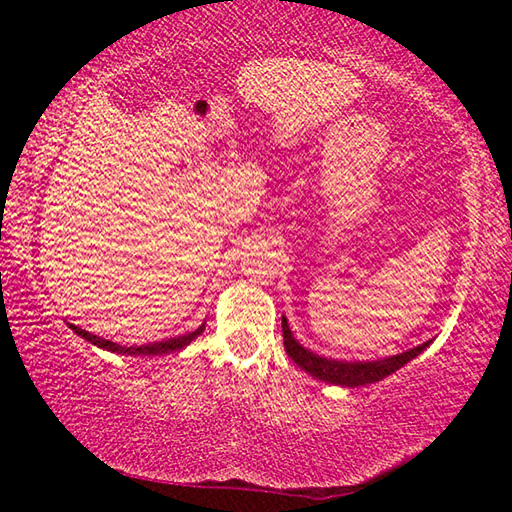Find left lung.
Returning a JSON list of instances; mask_svg holds the SVG:
<instances>
[{
	"mask_svg": "<svg viewBox=\"0 0 512 512\" xmlns=\"http://www.w3.org/2000/svg\"><path fill=\"white\" fill-rule=\"evenodd\" d=\"M282 336H284V348H287L289 357L298 363V366L309 372L311 377L329 381V384H339V386H366V384H375V381L384 379L391 375V372L400 370L404 363H409L411 359L418 357V354L427 348V343L418 345V348L406 350L402 354H395V357L381 359V361H334V359H325L318 357V354L309 352L302 348V345L293 339L291 329L287 325V318H282Z\"/></svg>",
	"mask_w": 512,
	"mask_h": 512,
	"instance_id": "left-lung-1",
	"label": "left lung"
}]
</instances>
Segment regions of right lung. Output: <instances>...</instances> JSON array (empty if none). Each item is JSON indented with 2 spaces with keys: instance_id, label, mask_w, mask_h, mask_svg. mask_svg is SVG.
<instances>
[{
  "instance_id": "right-lung-1",
  "label": "right lung",
  "mask_w": 512,
  "mask_h": 512,
  "mask_svg": "<svg viewBox=\"0 0 512 512\" xmlns=\"http://www.w3.org/2000/svg\"><path fill=\"white\" fill-rule=\"evenodd\" d=\"M74 329L76 334L79 336H83L85 341H90L92 345H99V348H103V350H110V352H117V354H135V357H153V354H169V352H178V350H183L185 345H189L192 343L198 334L203 332V327L205 325H201L196 329V332H192V334H185V336H176V339H167V341H160V343H146V345H137V348H124V345H117V343H112V341H106V339H101V336H94V334H90V332H85V329H81V327H76V325H69Z\"/></svg>"
}]
</instances>
